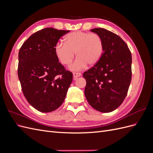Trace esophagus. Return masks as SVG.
<instances>
[{"label": "esophagus", "instance_id": "34e87169", "mask_svg": "<svg viewBox=\"0 0 153 153\" xmlns=\"http://www.w3.org/2000/svg\"><path fill=\"white\" fill-rule=\"evenodd\" d=\"M81 75H82V74L80 73H76V72L73 73V78H75V79H76V78L80 76Z\"/></svg>", "mask_w": 153, "mask_h": 153}]
</instances>
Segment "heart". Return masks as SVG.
<instances>
[{
    "label": "heart",
    "instance_id": "heart-1",
    "mask_svg": "<svg viewBox=\"0 0 153 153\" xmlns=\"http://www.w3.org/2000/svg\"><path fill=\"white\" fill-rule=\"evenodd\" d=\"M104 50L103 39L97 34L76 31L65 37V43L59 41L54 50L57 59L63 65H68L75 57H78L69 68L73 71H79L87 66H92L98 63Z\"/></svg>",
    "mask_w": 153,
    "mask_h": 153
}]
</instances>
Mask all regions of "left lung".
I'll return each mask as SVG.
<instances>
[{"label":"left lung","mask_w":153,"mask_h":153,"mask_svg":"<svg viewBox=\"0 0 153 153\" xmlns=\"http://www.w3.org/2000/svg\"><path fill=\"white\" fill-rule=\"evenodd\" d=\"M91 31L100 35L104 44L100 61L83 74L88 103L101 112H112L126 98L131 80V52L120 37L103 28Z\"/></svg>","instance_id":"left-lung-1"}]
</instances>
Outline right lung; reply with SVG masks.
<instances>
[{
    "mask_svg": "<svg viewBox=\"0 0 153 153\" xmlns=\"http://www.w3.org/2000/svg\"><path fill=\"white\" fill-rule=\"evenodd\" d=\"M69 30L45 28L31 35L18 53V76L26 100L41 112H50L64 102L73 80L55 53V45Z\"/></svg>",
    "mask_w": 153,
    "mask_h": 153,
    "instance_id": "right-lung-1",
    "label": "right lung"
}]
</instances>
